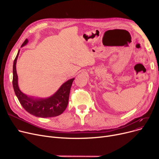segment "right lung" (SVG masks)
Segmentation results:
<instances>
[{
  "mask_svg": "<svg viewBox=\"0 0 159 159\" xmlns=\"http://www.w3.org/2000/svg\"><path fill=\"white\" fill-rule=\"evenodd\" d=\"M28 39L24 40L21 47L26 45ZM20 50L16 55L13 66V86L15 93L22 106L29 113L42 118L53 117L62 114L68 104L69 96L72 83L75 79L66 82L57 92L47 98L34 99L24 94L18 86V76L16 71V63Z\"/></svg>",
  "mask_w": 159,
  "mask_h": 159,
  "instance_id": "add662e5",
  "label": "right lung"
}]
</instances>
